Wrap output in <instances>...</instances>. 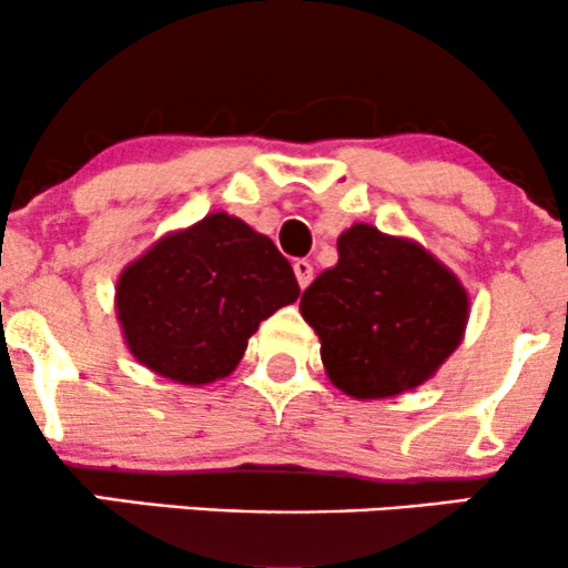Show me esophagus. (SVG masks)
I'll list each match as a JSON object with an SVG mask.
<instances>
[{
    "label": "esophagus",
    "mask_w": 568,
    "mask_h": 568,
    "mask_svg": "<svg viewBox=\"0 0 568 568\" xmlns=\"http://www.w3.org/2000/svg\"><path fill=\"white\" fill-rule=\"evenodd\" d=\"M293 272H296V280H298V288H306V285L312 283V264L306 262V258H296V262H293Z\"/></svg>",
    "instance_id": "obj_1"
}]
</instances>
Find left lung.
I'll return each mask as SVG.
<instances>
[{
	"label": "left lung",
	"instance_id": "obj_1",
	"mask_svg": "<svg viewBox=\"0 0 568 568\" xmlns=\"http://www.w3.org/2000/svg\"><path fill=\"white\" fill-rule=\"evenodd\" d=\"M338 264L302 293L328 379L361 400L419 387L465 334L467 293L422 245L355 224Z\"/></svg>",
	"mask_w": 568,
	"mask_h": 568
}]
</instances>
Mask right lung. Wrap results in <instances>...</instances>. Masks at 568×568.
<instances>
[{"instance_id": "1", "label": "right lung", "mask_w": 568, "mask_h": 568, "mask_svg": "<svg viewBox=\"0 0 568 568\" xmlns=\"http://www.w3.org/2000/svg\"><path fill=\"white\" fill-rule=\"evenodd\" d=\"M296 298V275L275 243L211 213L125 266L116 317L135 361L179 384H207L230 376L258 323Z\"/></svg>"}]
</instances>
